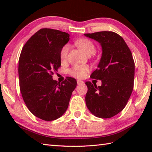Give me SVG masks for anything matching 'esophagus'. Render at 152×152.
Instances as JSON below:
<instances>
[{"instance_id":"34e87169","label":"esophagus","mask_w":152,"mask_h":152,"mask_svg":"<svg viewBox=\"0 0 152 152\" xmlns=\"http://www.w3.org/2000/svg\"><path fill=\"white\" fill-rule=\"evenodd\" d=\"M77 83H78V84H83L84 82L82 81V80H77Z\"/></svg>"}]
</instances>
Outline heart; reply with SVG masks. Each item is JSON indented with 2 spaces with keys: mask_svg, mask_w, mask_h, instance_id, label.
<instances>
[{
  "mask_svg": "<svg viewBox=\"0 0 152 152\" xmlns=\"http://www.w3.org/2000/svg\"><path fill=\"white\" fill-rule=\"evenodd\" d=\"M76 45L86 55L91 56L96 51V48L92 42L88 39H80L76 42ZM70 50L68 44L64 45L60 50V58L61 60H66L68 58V54ZM89 67L87 65H76L70 69L69 74L77 78H82L89 72Z\"/></svg>",
  "mask_w": 152,
  "mask_h": 152,
  "instance_id": "heart-1",
  "label": "heart"
}]
</instances>
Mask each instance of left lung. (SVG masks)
<instances>
[{
  "label": "left lung",
  "instance_id": "obj_1",
  "mask_svg": "<svg viewBox=\"0 0 152 152\" xmlns=\"http://www.w3.org/2000/svg\"><path fill=\"white\" fill-rule=\"evenodd\" d=\"M99 42L102 56L91 78L101 80V86L86 82V107L94 116L103 119L117 115L124 109L133 89L135 63L124 39L113 31L85 33Z\"/></svg>",
  "mask_w": 152,
  "mask_h": 152
}]
</instances>
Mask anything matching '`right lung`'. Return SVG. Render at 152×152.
<instances>
[{"label":"right lung","instance_id":"right-lung-1","mask_svg":"<svg viewBox=\"0 0 152 152\" xmlns=\"http://www.w3.org/2000/svg\"><path fill=\"white\" fill-rule=\"evenodd\" d=\"M70 40L61 31L41 29L27 41L19 60L20 91L31 113L50 121L66 111L76 79L67 77L60 83L52 78L53 71L61 66L60 50Z\"/></svg>","mask_w":152,"mask_h":152}]
</instances>
